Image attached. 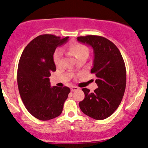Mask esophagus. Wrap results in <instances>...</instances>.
Instances as JSON below:
<instances>
[{"label":"esophagus","instance_id":"1","mask_svg":"<svg viewBox=\"0 0 148 148\" xmlns=\"http://www.w3.org/2000/svg\"><path fill=\"white\" fill-rule=\"evenodd\" d=\"M79 89V87H76V86H73V87H71V91H75V90H78Z\"/></svg>","mask_w":148,"mask_h":148}]
</instances>
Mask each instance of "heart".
I'll list each match as a JSON object with an SVG mask.
<instances>
[{
  "mask_svg": "<svg viewBox=\"0 0 148 148\" xmlns=\"http://www.w3.org/2000/svg\"><path fill=\"white\" fill-rule=\"evenodd\" d=\"M67 50L69 55L74 56L77 60L81 57L88 55V49L86 45L80 44V43H71L68 45ZM61 57V52L60 50H57L54 54V62L56 65L60 64V61Z\"/></svg>",
  "mask_w": 148,
  "mask_h": 148,
  "instance_id": "obj_1",
  "label": "heart"
}]
</instances>
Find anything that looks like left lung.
<instances>
[{
    "label": "left lung",
    "mask_w": 148,
    "mask_h": 148,
    "mask_svg": "<svg viewBox=\"0 0 148 148\" xmlns=\"http://www.w3.org/2000/svg\"><path fill=\"white\" fill-rule=\"evenodd\" d=\"M77 40L93 49L94 60L90 73L97 77L95 83L98 86L93 92L87 88L82 89L85 99L79 103V107L90 118L105 119L114 112L124 96L126 85L124 60L115 44L102 36H80Z\"/></svg>",
    "instance_id": "1"
}]
</instances>
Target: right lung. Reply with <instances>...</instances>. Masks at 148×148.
Wrapping results in <instances>:
<instances>
[{"mask_svg":"<svg viewBox=\"0 0 148 148\" xmlns=\"http://www.w3.org/2000/svg\"><path fill=\"white\" fill-rule=\"evenodd\" d=\"M68 38L40 35L27 45L20 57L17 72L20 95L28 112L40 120L59 116L70 92L67 87H51L49 79L56 70V49L65 44Z\"/></svg>","mask_w":148,"mask_h":148,"instance_id":"obj_1","label":"right lung"}]
</instances>
